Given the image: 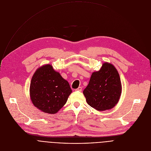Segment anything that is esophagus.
<instances>
[{
	"label": "esophagus",
	"instance_id": "34e87169",
	"mask_svg": "<svg viewBox=\"0 0 151 151\" xmlns=\"http://www.w3.org/2000/svg\"><path fill=\"white\" fill-rule=\"evenodd\" d=\"M82 87H78L77 89H76V91H82Z\"/></svg>",
	"mask_w": 151,
	"mask_h": 151
}]
</instances>
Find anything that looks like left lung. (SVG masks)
Returning a JSON list of instances; mask_svg holds the SVG:
<instances>
[{
    "label": "left lung",
    "instance_id": "8db88e82",
    "mask_svg": "<svg viewBox=\"0 0 151 151\" xmlns=\"http://www.w3.org/2000/svg\"><path fill=\"white\" fill-rule=\"evenodd\" d=\"M122 85L118 70L112 64L104 62L101 69L94 72L83 94L87 103L99 111L109 110L119 101Z\"/></svg>",
    "mask_w": 151,
    "mask_h": 151
}]
</instances>
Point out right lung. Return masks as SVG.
<instances>
[{"label": "right lung", "instance_id": "1", "mask_svg": "<svg viewBox=\"0 0 151 151\" xmlns=\"http://www.w3.org/2000/svg\"><path fill=\"white\" fill-rule=\"evenodd\" d=\"M72 92L69 82L51 64L39 68L30 85V97L33 105L43 112L55 114L66 104Z\"/></svg>", "mask_w": 151, "mask_h": 151}]
</instances>
